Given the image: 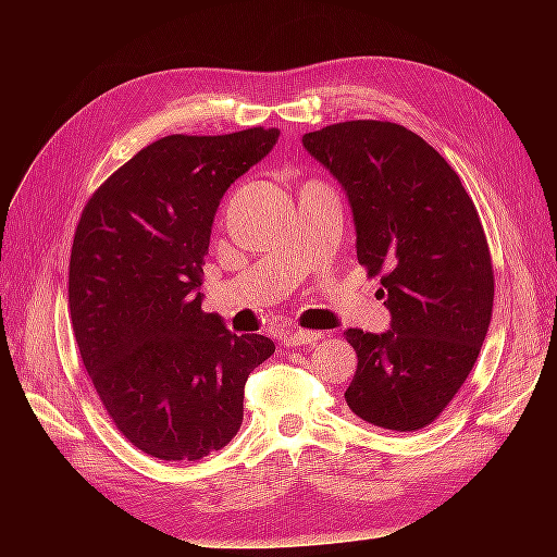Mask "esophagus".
<instances>
[{"instance_id": "1", "label": "esophagus", "mask_w": 557, "mask_h": 557, "mask_svg": "<svg viewBox=\"0 0 557 557\" xmlns=\"http://www.w3.org/2000/svg\"><path fill=\"white\" fill-rule=\"evenodd\" d=\"M323 332H311V330H295L283 334V344L285 346H305V344H318L323 339Z\"/></svg>"}]
</instances>
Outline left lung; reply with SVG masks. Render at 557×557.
I'll use <instances>...</instances> for the list:
<instances>
[{"instance_id": "obj_1", "label": "left lung", "mask_w": 557, "mask_h": 557, "mask_svg": "<svg viewBox=\"0 0 557 557\" xmlns=\"http://www.w3.org/2000/svg\"><path fill=\"white\" fill-rule=\"evenodd\" d=\"M342 183L358 262L381 276L391 330H346L358 352L346 404L367 423L416 432L436 420L474 367L495 276L481 218L460 176L411 129L346 121L301 137Z\"/></svg>"}]
</instances>
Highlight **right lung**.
<instances>
[{
  "label": "right lung",
  "instance_id": "add662e5",
  "mask_svg": "<svg viewBox=\"0 0 557 557\" xmlns=\"http://www.w3.org/2000/svg\"><path fill=\"white\" fill-rule=\"evenodd\" d=\"M276 141V127L162 137L81 213L70 260L81 360L115 428L150 458L199 460L230 444L246 379L276 350L232 334L199 293L218 205Z\"/></svg>",
  "mask_w": 557,
  "mask_h": 557
}]
</instances>
